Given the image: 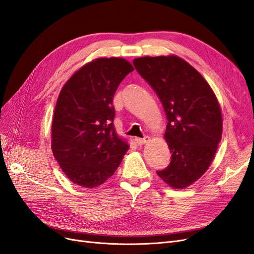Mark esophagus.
Returning <instances> with one entry per match:
<instances>
[{
	"label": "esophagus",
	"instance_id": "34e87169",
	"mask_svg": "<svg viewBox=\"0 0 254 254\" xmlns=\"http://www.w3.org/2000/svg\"><path fill=\"white\" fill-rule=\"evenodd\" d=\"M149 141V136H145L143 137V139H141V137H135V142L137 145H144L145 143H147Z\"/></svg>",
	"mask_w": 254,
	"mask_h": 254
}]
</instances>
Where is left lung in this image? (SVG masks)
<instances>
[{
    "label": "left lung",
    "mask_w": 254,
    "mask_h": 254,
    "mask_svg": "<svg viewBox=\"0 0 254 254\" xmlns=\"http://www.w3.org/2000/svg\"><path fill=\"white\" fill-rule=\"evenodd\" d=\"M133 65L156 92L167 119L171 162L157 174L174 189L187 188L206 172L221 140L216 96L201 74L177 56L141 57Z\"/></svg>",
    "instance_id": "obj_1"
}]
</instances>
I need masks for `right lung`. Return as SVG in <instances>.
Returning a JSON list of instances; mask_svg holds the SVG:
<instances>
[{"label":"right lung","instance_id":"add662e5","mask_svg":"<svg viewBox=\"0 0 254 254\" xmlns=\"http://www.w3.org/2000/svg\"><path fill=\"white\" fill-rule=\"evenodd\" d=\"M132 71L123 58H98L79 68L60 91L52 123V150L77 186H101L128 150L115 132L112 103L119 84Z\"/></svg>","mask_w":254,"mask_h":254}]
</instances>
